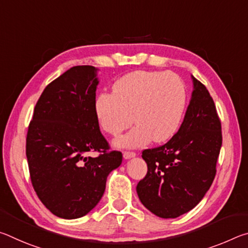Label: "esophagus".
Listing matches in <instances>:
<instances>
[{
    "label": "esophagus",
    "mask_w": 248,
    "mask_h": 248,
    "mask_svg": "<svg viewBox=\"0 0 248 248\" xmlns=\"http://www.w3.org/2000/svg\"><path fill=\"white\" fill-rule=\"evenodd\" d=\"M134 156H136V152H132V151H124V157L125 159L131 158V157H134Z\"/></svg>",
    "instance_id": "1"
}]
</instances>
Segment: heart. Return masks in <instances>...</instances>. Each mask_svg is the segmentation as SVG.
Returning a JSON list of instances; mask_svg holds the SVG:
<instances>
[{
	"mask_svg": "<svg viewBox=\"0 0 248 248\" xmlns=\"http://www.w3.org/2000/svg\"><path fill=\"white\" fill-rule=\"evenodd\" d=\"M187 106V89L180 77L164 71H136L114 83L112 94L103 92L95 100L99 127L117 137L119 148H139L152 139L169 140L177 131Z\"/></svg>",
	"mask_w": 248,
	"mask_h": 248,
	"instance_id": "heart-1",
	"label": "heart"
}]
</instances>
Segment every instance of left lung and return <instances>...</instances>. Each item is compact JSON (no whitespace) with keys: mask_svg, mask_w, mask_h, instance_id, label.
Listing matches in <instances>:
<instances>
[{"mask_svg":"<svg viewBox=\"0 0 248 248\" xmlns=\"http://www.w3.org/2000/svg\"><path fill=\"white\" fill-rule=\"evenodd\" d=\"M189 106L171 139L142 151L148 173L137 192L155 216L174 219L194 209L211 187L222 145L221 120L202 83L192 77Z\"/></svg>","mask_w":248,"mask_h":248,"instance_id":"left-lung-1","label":"left lung"}]
</instances>
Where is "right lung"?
Wrapping results in <instances>:
<instances>
[{"label":"right lung","mask_w":248,"mask_h":248,"mask_svg":"<svg viewBox=\"0 0 248 248\" xmlns=\"http://www.w3.org/2000/svg\"><path fill=\"white\" fill-rule=\"evenodd\" d=\"M92 65H77L48 84L28 125L26 156L33 189L46 208L78 219L99 202L107 176L123 162L95 116L98 79ZM96 152V158L87 157Z\"/></svg>","instance_id":"1"}]
</instances>
